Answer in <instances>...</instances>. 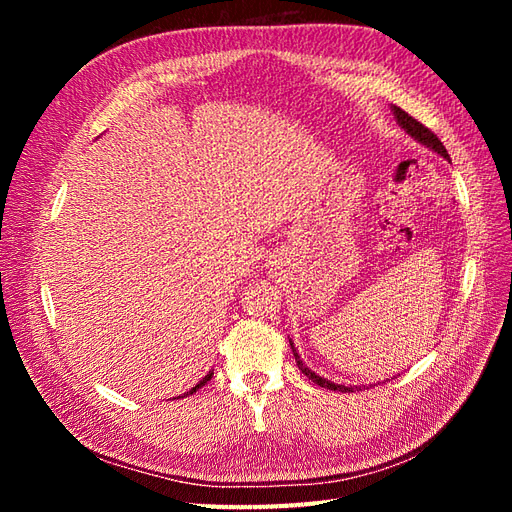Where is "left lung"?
Here are the masks:
<instances>
[{
	"label": "left lung",
	"instance_id": "1",
	"mask_svg": "<svg viewBox=\"0 0 512 512\" xmlns=\"http://www.w3.org/2000/svg\"><path fill=\"white\" fill-rule=\"evenodd\" d=\"M393 115H395V119H397V123L401 128H404L416 143H421V145H425V147H429L431 151H436L438 156H442V158H446L448 160V153H446V147L440 143V138L433 134L429 128H425L421 121H416L414 117H410L406 111H401L399 106H393ZM290 348H292V352H294V361H297V365H299V369H301V374H305L309 380L312 382H316V384H320V386H324V389H331V391H339V393H354V389H361V386H346V384H335V382H331V380H327V378H322V376H318V374H314L312 369H309L303 361H301V356H299V352H297V348H294V344H292V339H290Z\"/></svg>",
	"mask_w": 512,
	"mask_h": 512
}]
</instances>
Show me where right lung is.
Here are the masks:
<instances>
[{"label":"right lung","instance_id":"add662e5","mask_svg":"<svg viewBox=\"0 0 512 512\" xmlns=\"http://www.w3.org/2000/svg\"><path fill=\"white\" fill-rule=\"evenodd\" d=\"M211 376H213V371H209V374H207L203 380H200V382L194 386V389H190V393H183V397H185V395H192V393H196V391L200 389V386H205V384L211 380Z\"/></svg>","mask_w":512,"mask_h":512}]
</instances>
